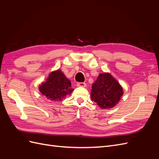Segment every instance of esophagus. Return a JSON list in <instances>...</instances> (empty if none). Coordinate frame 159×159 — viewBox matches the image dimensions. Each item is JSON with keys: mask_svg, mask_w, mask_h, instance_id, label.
<instances>
[{"mask_svg": "<svg viewBox=\"0 0 159 159\" xmlns=\"http://www.w3.org/2000/svg\"><path fill=\"white\" fill-rule=\"evenodd\" d=\"M77 86L78 87H82V88H85L86 84L84 82H78L77 83Z\"/></svg>", "mask_w": 159, "mask_h": 159, "instance_id": "esophagus-1", "label": "esophagus"}]
</instances>
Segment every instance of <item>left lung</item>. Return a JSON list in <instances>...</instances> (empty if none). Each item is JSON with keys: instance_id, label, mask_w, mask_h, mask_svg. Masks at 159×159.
Instances as JSON below:
<instances>
[{"instance_id": "obj_1", "label": "left lung", "mask_w": 159, "mask_h": 159, "mask_svg": "<svg viewBox=\"0 0 159 159\" xmlns=\"http://www.w3.org/2000/svg\"><path fill=\"white\" fill-rule=\"evenodd\" d=\"M123 94L121 85L109 73L99 74L91 87V100L102 109L113 107Z\"/></svg>"}]
</instances>
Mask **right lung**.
Wrapping results in <instances>:
<instances>
[{"instance_id":"add662e5","label":"right lung","mask_w":159,"mask_h":159,"mask_svg":"<svg viewBox=\"0 0 159 159\" xmlns=\"http://www.w3.org/2000/svg\"><path fill=\"white\" fill-rule=\"evenodd\" d=\"M39 90L46 98L60 102L70 95L74 89L71 88V81L58 70L51 72L46 82L40 85Z\"/></svg>"}]
</instances>
